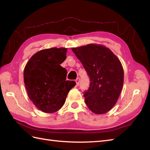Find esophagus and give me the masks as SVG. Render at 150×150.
Wrapping results in <instances>:
<instances>
[{"mask_svg": "<svg viewBox=\"0 0 150 150\" xmlns=\"http://www.w3.org/2000/svg\"><path fill=\"white\" fill-rule=\"evenodd\" d=\"M75 82H76V84H77V86H79V82H80V79L77 78L75 80Z\"/></svg>", "mask_w": 150, "mask_h": 150, "instance_id": "obj_1", "label": "esophagus"}]
</instances>
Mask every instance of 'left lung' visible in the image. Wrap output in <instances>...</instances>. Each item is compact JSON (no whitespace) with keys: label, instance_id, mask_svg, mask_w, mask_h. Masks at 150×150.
<instances>
[{"label":"left lung","instance_id":"1","mask_svg":"<svg viewBox=\"0 0 150 150\" xmlns=\"http://www.w3.org/2000/svg\"><path fill=\"white\" fill-rule=\"evenodd\" d=\"M71 50L90 78V86L84 93L86 104L95 114L107 113L117 103L123 86L120 60L102 44H90Z\"/></svg>","mask_w":150,"mask_h":150}]
</instances>
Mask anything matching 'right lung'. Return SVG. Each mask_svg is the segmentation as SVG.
I'll return each instance as SVG.
<instances>
[{"label": "right lung", "instance_id": "right-lung-1", "mask_svg": "<svg viewBox=\"0 0 150 150\" xmlns=\"http://www.w3.org/2000/svg\"><path fill=\"white\" fill-rule=\"evenodd\" d=\"M67 51L65 47L42 50L31 57L24 68V82L28 97L44 113L59 111L76 84L75 81L66 80L67 70L60 66L66 59Z\"/></svg>", "mask_w": 150, "mask_h": 150}]
</instances>
